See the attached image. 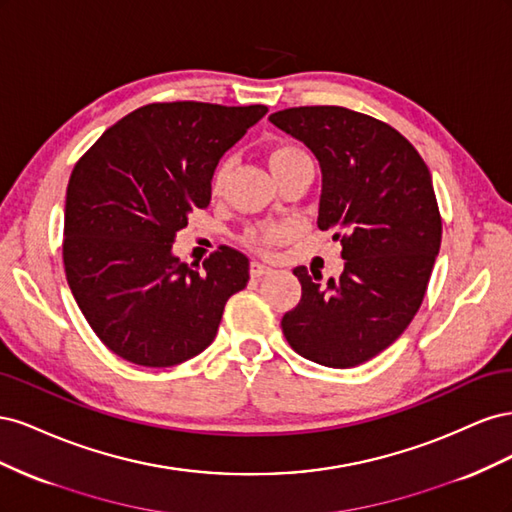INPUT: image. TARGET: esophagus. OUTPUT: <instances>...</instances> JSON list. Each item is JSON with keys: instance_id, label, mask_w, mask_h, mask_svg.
<instances>
[{"instance_id": "34e87169", "label": "esophagus", "mask_w": 512, "mask_h": 512, "mask_svg": "<svg viewBox=\"0 0 512 512\" xmlns=\"http://www.w3.org/2000/svg\"><path fill=\"white\" fill-rule=\"evenodd\" d=\"M269 273H273V269L267 267V265H262V262H252V265H250V275L252 277H262V275H269Z\"/></svg>"}]
</instances>
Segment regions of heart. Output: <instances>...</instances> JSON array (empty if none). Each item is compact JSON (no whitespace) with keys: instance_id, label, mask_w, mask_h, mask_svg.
Returning a JSON list of instances; mask_svg holds the SVG:
<instances>
[{"instance_id":"1","label":"heart","mask_w":512,"mask_h":512,"mask_svg":"<svg viewBox=\"0 0 512 512\" xmlns=\"http://www.w3.org/2000/svg\"><path fill=\"white\" fill-rule=\"evenodd\" d=\"M299 158H305L303 149H299L297 145H290V143H280L269 151V166H271L273 173H277V170L286 168L290 162L299 160ZM226 179H228V164H222V166H218V170H215L213 179H211L213 194L222 192ZM280 237H282V230L277 226H260V228H254V230L247 232L245 243L254 247V250H258V252H265L267 247Z\"/></svg>"}]
</instances>
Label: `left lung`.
I'll use <instances>...</instances> for the list:
<instances>
[{
	"label": "left lung",
	"mask_w": 512,
	"mask_h": 512,
	"mask_svg": "<svg viewBox=\"0 0 512 512\" xmlns=\"http://www.w3.org/2000/svg\"><path fill=\"white\" fill-rule=\"evenodd\" d=\"M269 121L316 156L318 228L335 232L346 260L324 286L294 269L303 292L282 331L318 365H361L389 348L423 303L442 241L429 168L397 130L344 106L286 108Z\"/></svg>",
	"instance_id": "left-lung-1"
}]
</instances>
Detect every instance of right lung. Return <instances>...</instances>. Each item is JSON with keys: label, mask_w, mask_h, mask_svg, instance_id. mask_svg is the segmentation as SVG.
I'll return each mask as SVG.
<instances>
[{"label": "right lung", "mask_w": 512, "mask_h": 512, "mask_svg": "<svg viewBox=\"0 0 512 512\" xmlns=\"http://www.w3.org/2000/svg\"><path fill=\"white\" fill-rule=\"evenodd\" d=\"M269 108L164 102L136 108L76 162L64 215V267L89 327L143 367H173L215 339L250 260L222 245L203 269L173 254L177 232L211 200L224 153Z\"/></svg>", "instance_id": "1"}]
</instances>
